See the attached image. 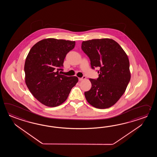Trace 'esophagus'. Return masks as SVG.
Masks as SVG:
<instances>
[{
  "label": "esophagus",
  "mask_w": 157,
  "mask_h": 157,
  "mask_svg": "<svg viewBox=\"0 0 157 157\" xmlns=\"http://www.w3.org/2000/svg\"><path fill=\"white\" fill-rule=\"evenodd\" d=\"M86 79V77L85 76H83L82 77H81V78H78V80L79 81H82L83 80H85Z\"/></svg>",
  "instance_id": "esophagus-1"
}]
</instances>
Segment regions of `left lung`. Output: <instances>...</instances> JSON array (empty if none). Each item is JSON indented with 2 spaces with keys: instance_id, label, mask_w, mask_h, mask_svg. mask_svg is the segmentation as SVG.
I'll return each mask as SVG.
<instances>
[{
  "instance_id": "obj_1",
  "label": "left lung",
  "mask_w": 157,
  "mask_h": 157,
  "mask_svg": "<svg viewBox=\"0 0 157 157\" xmlns=\"http://www.w3.org/2000/svg\"><path fill=\"white\" fill-rule=\"evenodd\" d=\"M92 68L99 67L97 80L90 78V90L85 92L87 102L98 109L113 106L120 99L131 78L127 54L116 41L108 39L83 41L81 46Z\"/></svg>"
}]
</instances>
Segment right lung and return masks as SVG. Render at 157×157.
<instances>
[{
	"mask_svg": "<svg viewBox=\"0 0 157 157\" xmlns=\"http://www.w3.org/2000/svg\"><path fill=\"white\" fill-rule=\"evenodd\" d=\"M75 41L48 38L30 49L25 60V83L31 93L45 106L57 107L67 100L78 79L59 73L64 59Z\"/></svg>",
	"mask_w": 157,
	"mask_h": 157,
	"instance_id": "obj_1",
	"label": "right lung"
}]
</instances>
